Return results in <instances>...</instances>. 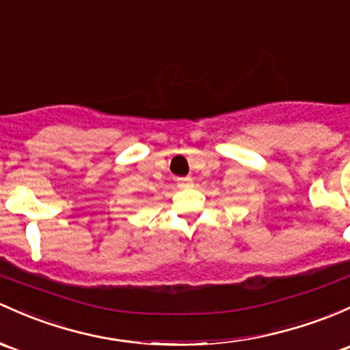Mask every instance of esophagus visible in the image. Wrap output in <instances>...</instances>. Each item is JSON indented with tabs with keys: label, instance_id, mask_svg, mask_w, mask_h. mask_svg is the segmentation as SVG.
<instances>
[{
	"label": "esophagus",
	"instance_id": "1",
	"mask_svg": "<svg viewBox=\"0 0 350 350\" xmlns=\"http://www.w3.org/2000/svg\"><path fill=\"white\" fill-rule=\"evenodd\" d=\"M191 183H193V179H191V178H178V185H179V187H187V186H191Z\"/></svg>",
	"mask_w": 350,
	"mask_h": 350
}]
</instances>
